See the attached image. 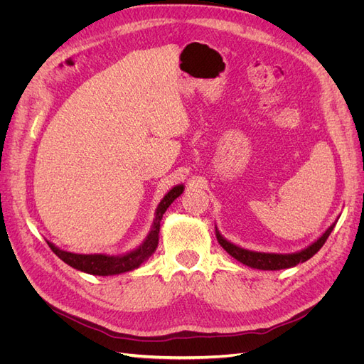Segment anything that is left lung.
Returning a JSON list of instances; mask_svg holds the SVG:
<instances>
[{
	"label": "left lung",
	"mask_w": 364,
	"mask_h": 364,
	"mask_svg": "<svg viewBox=\"0 0 364 364\" xmlns=\"http://www.w3.org/2000/svg\"><path fill=\"white\" fill-rule=\"evenodd\" d=\"M337 220H338V217L334 220V223L329 226L321 237L313 241L310 246H306L297 252H291V253L257 252V250L245 249V247L230 243L229 240H226L222 234H220L217 226H215V237L218 240L220 246H222L230 257L235 258L240 262H243L245 266L252 267V269H258V270H281V269L294 267V266H297V264L305 262L313 255H316V253L321 250V247L325 245V241L329 237V234L333 232Z\"/></svg>",
	"instance_id": "obj_1"
}]
</instances>
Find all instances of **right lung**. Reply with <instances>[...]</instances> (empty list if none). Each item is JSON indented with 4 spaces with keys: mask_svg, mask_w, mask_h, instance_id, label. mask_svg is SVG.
<instances>
[{
    "mask_svg": "<svg viewBox=\"0 0 364 364\" xmlns=\"http://www.w3.org/2000/svg\"><path fill=\"white\" fill-rule=\"evenodd\" d=\"M183 183L174 185L173 188L162 197V200L159 202L155 211V218H153L150 232L147 234L144 241H142L138 247L123 253V255H107V253H91V255H85V253H74L59 249L48 240L47 243L51 247V250L56 253L63 262H67L68 266H71L75 270L95 274V277H112V274L135 270L155 253L159 243V229L162 215L167 211L168 206L183 193Z\"/></svg>",
    "mask_w": 364,
    "mask_h": 364,
    "instance_id": "1",
    "label": "right lung"
}]
</instances>
